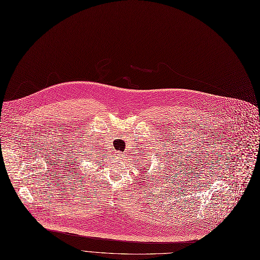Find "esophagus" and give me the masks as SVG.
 <instances>
[{"label":"esophagus","mask_w":260,"mask_h":260,"mask_svg":"<svg viewBox=\"0 0 260 260\" xmlns=\"http://www.w3.org/2000/svg\"><path fill=\"white\" fill-rule=\"evenodd\" d=\"M122 155H123V153H122V152H119V156H120V157H123Z\"/></svg>","instance_id":"1"}]
</instances>
